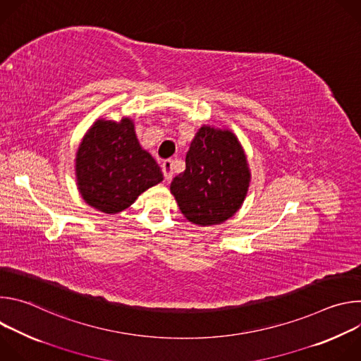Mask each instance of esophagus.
<instances>
[{
	"mask_svg": "<svg viewBox=\"0 0 361 361\" xmlns=\"http://www.w3.org/2000/svg\"><path fill=\"white\" fill-rule=\"evenodd\" d=\"M161 169H163V173H164L166 180L170 181V180L173 178V160H164Z\"/></svg>",
	"mask_w": 361,
	"mask_h": 361,
	"instance_id": "34e87169",
	"label": "esophagus"
}]
</instances>
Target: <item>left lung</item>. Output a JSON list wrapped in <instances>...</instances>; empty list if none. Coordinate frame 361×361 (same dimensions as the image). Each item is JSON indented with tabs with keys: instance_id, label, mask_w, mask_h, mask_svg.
Listing matches in <instances>:
<instances>
[{
	"instance_id": "left-lung-1",
	"label": "left lung",
	"mask_w": 361,
	"mask_h": 361,
	"mask_svg": "<svg viewBox=\"0 0 361 361\" xmlns=\"http://www.w3.org/2000/svg\"><path fill=\"white\" fill-rule=\"evenodd\" d=\"M250 181L244 151L230 131L204 126L191 141L185 170L171 181L181 213L194 224H220L235 214Z\"/></svg>"
}]
</instances>
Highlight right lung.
<instances>
[{
  "instance_id": "obj_1",
  "label": "right lung",
  "mask_w": 361,
  "mask_h": 361,
  "mask_svg": "<svg viewBox=\"0 0 361 361\" xmlns=\"http://www.w3.org/2000/svg\"><path fill=\"white\" fill-rule=\"evenodd\" d=\"M75 173L82 198L107 214L126 210L163 180L156 160L140 147L130 118L98 120L78 148Z\"/></svg>"
}]
</instances>
